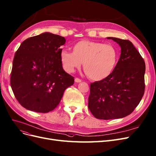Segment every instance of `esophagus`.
<instances>
[{"label":"esophagus","instance_id":"obj_1","mask_svg":"<svg viewBox=\"0 0 156 156\" xmlns=\"http://www.w3.org/2000/svg\"><path fill=\"white\" fill-rule=\"evenodd\" d=\"M75 82H76V83H80V82H81V80H80V79H79V78H76V79H75Z\"/></svg>","mask_w":156,"mask_h":156}]
</instances>
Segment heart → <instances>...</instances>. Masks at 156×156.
Segmentation results:
<instances>
[{"mask_svg": "<svg viewBox=\"0 0 156 156\" xmlns=\"http://www.w3.org/2000/svg\"><path fill=\"white\" fill-rule=\"evenodd\" d=\"M61 60L65 70L73 72L84 63L83 68L88 77L101 80L114 71L118 61V52L111 44L90 41H81L73 46V51L64 50Z\"/></svg>", "mask_w": 156, "mask_h": 156, "instance_id": "b5f03b06", "label": "heart"}]
</instances>
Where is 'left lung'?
Returning <instances> with one entry per match:
<instances>
[{
	"label": "left lung",
	"mask_w": 156,
	"mask_h": 156,
	"mask_svg": "<svg viewBox=\"0 0 156 156\" xmlns=\"http://www.w3.org/2000/svg\"><path fill=\"white\" fill-rule=\"evenodd\" d=\"M121 46L114 71L106 78L90 84L88 108L99 119L125 117L140 103L144 92L145 62L128 40L107 37Z\"/></svg>",
	"instance_id": "8db88e82"
}]
</instances>
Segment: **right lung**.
<instances>
[{
    "mask_svg": "<svg viewBox=\"0 0 156 156\" xmlns=\"http://www.w3.org/2000/svg\"><path fill=\"white\" fill-rule=\"evenodd\" d=\"M64 37L43 33L21 43L13 61L10 84L15 98L24 108L48 113L59 104L74 77L63 69L60 47Z\"/></svg>",
    "mask_w": 156,
    "mask_h": 156,
    "instance_id": "obj_1",
    "label": "right lung"
}]
</instances>
